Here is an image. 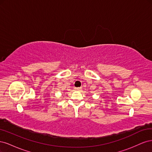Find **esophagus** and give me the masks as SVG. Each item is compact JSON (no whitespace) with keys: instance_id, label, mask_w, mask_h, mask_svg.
Instances as JSON below:
<instances>
[{"instance_id":"esophagus-1","label":"esophagus","mask_w":152,"mask_h":152,"mask_svg":"<svg viewBox=\"0 0 152 152\" xmlns=\"http://www.w3.org/2000/svg\"><path fill=\"white\" fill-rule=\"evenodd\" d=\"M75 89L77 91H80L82 89V87H75Z\"/></svg>"}]
</instances>
